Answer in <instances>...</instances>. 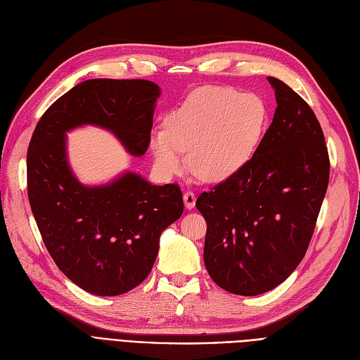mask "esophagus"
<instances>
[{
    "instance_id": "1",
    "label": "esophagus",
    "mask_w": 360,
    "mask_h": 360,
    "mask_svg": "<svg viewBox=\"0 0 360 360\" xmlns=\"http://www.w3.org/2000/svg\"><path fill=\"white\" fill-rule=\"evenodd\" d=\"M184 203H185V206L188 207V210L194 207V205H195V194L193 191H190V190L185 191L184 193Z\"/></svg>"
}]
</instances>
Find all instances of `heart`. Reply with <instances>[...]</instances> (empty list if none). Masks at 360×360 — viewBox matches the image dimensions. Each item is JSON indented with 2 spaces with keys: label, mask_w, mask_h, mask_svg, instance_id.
Wrapping results in <instances>:
<instances>
[{
  "label": "heart",
  "mask_w": 360,
  "mask_h": 360,
  "mask_svg": "<svg viewBox=\"0 0 360 360\" xmlns=\"http://www.w3.org/2000/svg\"><path fill=\"white\" fill-rule=\"evenodd\" d=\"M268 121V108L259 96H239L224 86L199 88L169 113L166 129L153 133L155 165L165 175H175L184 167V153H188L195 176L226 181L257 153Z\"/></svg>",
  "instance_id": "obj_1"
}]
</instances>
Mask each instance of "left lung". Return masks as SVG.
I'll use <instances>...</instances> for the list:
<instances>
[{"mask_svg":"<svg viewBox=\"0 0 360 360\" xmlns=\"http://www.w3.org/2000/svg\"><path fill=\"white\" fill-rule=\"evenodd\" d=\"M276 110L250 163L195 200L206 221L203 259L224 290L256 296L304 259L329 184L330 161L309 104L276 77Z\"/></svg>","mask_w":360,"mask_h":360,"instance_id":"1","label":"left lung"}]
</instances>
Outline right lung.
Instances as JSON below:
<instances>
[{
  "instance_id": "1",
  "label": "right lung",
  "mask_w": 360,
  "mask_h": 360,
  "mask_svg": "<svg viewBox=\"0 0 360 360\" xmlns=\"http://www.w3.org/2000/svg\"><path fill=\"white\" fill-rule=\"evenodd\" d=\"M158 96V86L143 79L85 80L43 113L31 137L27 188L41 239L68 280L92 295L118 296L145 280L161 231L182 215V191L134 173L84 187L68 169L64 133L96 124L133 155H143Z\"/></svg>"
}]
</instances>
